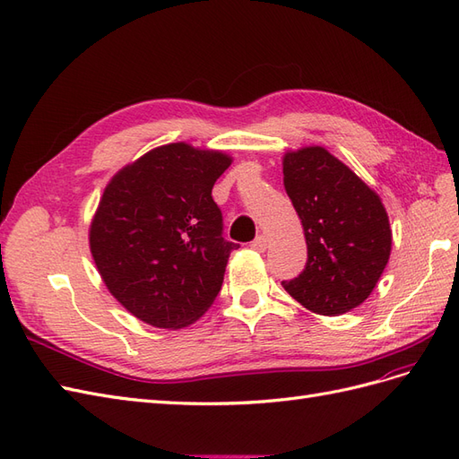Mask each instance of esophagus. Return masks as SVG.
Instances as JSON below:
<instances>
[{"label":"esophagus","instance_id":"esophagus-1","mask_svg":"<svg viewBox=\"0 0 459 459\" xmlns=\"http://www.w3.org/2000/svg\"><path fill=\"white\" fill-rule=\"evenodd\" d=\"M254 250H257V252H265V247H267V238L264 237V234H259V237L250 244Z\"/></svg>","mask_w":459,"mask_h":459}]
</instances>
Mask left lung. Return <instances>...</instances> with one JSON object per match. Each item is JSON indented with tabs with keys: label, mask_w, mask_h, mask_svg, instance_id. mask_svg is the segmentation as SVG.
<instances>
[{
	"label": "left lung",
	"mask_w": 459,
	"mask_h": 459,
	"mask_svg": "<svg viewBox=\"0 0 459 459\" xmlns=\"http://www.w3.org/2000/svg\"><path fill=\"white\" fill-rule=\"evenodd\" d=\"M284 190L307 244L306 269L282 281L296 302L342 316L369 298L388 264L392 230L381 198L325 148L288 152Z\"/></svg>",
	"instance_id": "left-lung-1"
}]
</instances>
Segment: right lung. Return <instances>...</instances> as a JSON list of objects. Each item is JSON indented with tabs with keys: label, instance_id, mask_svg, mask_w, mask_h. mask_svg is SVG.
Returning <instances> with one entry per match:
<instances>
[{
	"label": "right lung",
	"instance_id": "add662e5",
	"mask_svg": "<svg viewBox=\"0 0 459 459\" xmlns=\"http://www.w3.org/2000/svg\"><path fill=\"white\" fill-rule=\"evenodd\" d=\"M230 157L167 143L117 173L90 227V250L109 292L140 321L182 329L217 298L238 244L222 238L215 180Z\"/></svg>",
	"mask_w": 459,
	"mask_h": 459
}]
</instances>
